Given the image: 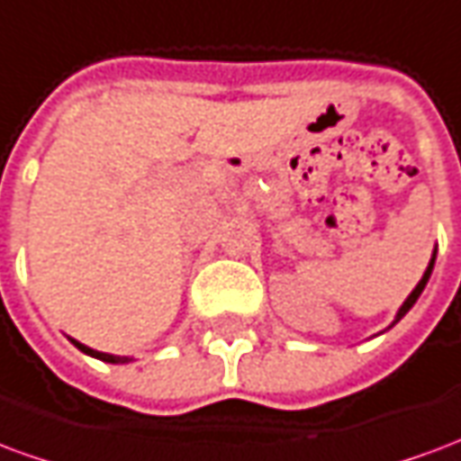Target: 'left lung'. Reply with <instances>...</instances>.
Masks as SVG:
<instances>
[{"mask_svg": "<svg viewBox=\"0 0 461 461\" xmlns=\"http://www.w3.org/2000/svg\"><path fill=\"white\" fill-rule=\"evenodd\" d=\"M435 259H437V254H432V259H429V267H427L425 274H422V279H420V284H417L415 289H412V294H410V296H407V299H405V303L400 306V311H397L395 321H393V326H395L397 321H400V319H402V316H405L407 311H410V309H412V306H415V301L420 299V294L425 291L427 281H429V274H432V269H435Z\"/></svg>", "mask_w": 461, "mask_h": 461, "instance_id": "1", "label": "left lung"}]
</instances>
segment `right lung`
Instances as JSON below:
<instances>
[{
	"instance_id": "add662e5",
	"label": "right lung",
	"mask_w": 461,
	"mask_h": 461,
	"mask_svg": "<svg viewBox=\"0 0 461 461\" xmlns=\"http://www.w3.org/2000/svg\"><path fill=\"white\" fill-rule=\"evenodd\" d=\"M71 343H74L81 353H86V356H91V357H98V360H104V363H131L132 357L128 356H111V353H101V350H94V348H88L84 346V343H78V340L71 339Z\"/></svg>"
}]
</instances>
